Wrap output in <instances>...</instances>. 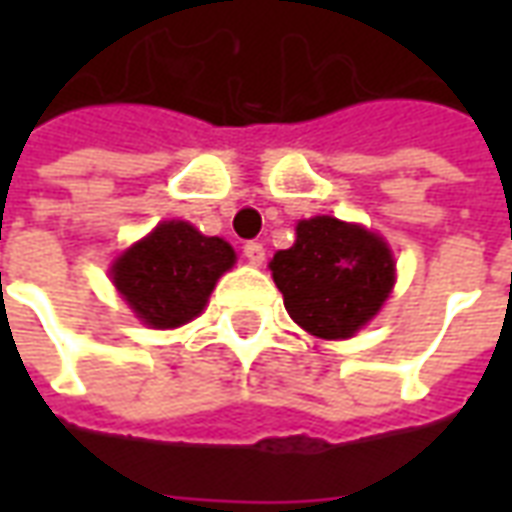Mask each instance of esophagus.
<instances>
[{
    "label": "esophagus",
    "instance_id": "esophagus-1",
    "mask_svg": "<svg viewBox=\"0 0 512 512\" xmlns=\"http://www.w3.org/2000/svg\"><path fill=\"white\" fill-rule=\"evenodd\" d=\"M244 257L252 263V266H263V260H266V249H263V244H257V241H249V244H244Z\"/></svg>",
    "mask_w": 512,
    "mask_h": 512
}]
</instances>
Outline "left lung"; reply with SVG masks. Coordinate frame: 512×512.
Instances as JSON below:
<instances>
[{"mask_svg": "<svg viewBox=\"0 0 512 512\" xmlns=\"http://www.w3.org/2000/svg\"><path fill=\"white\" fill-rule=\"evenodd\" d=\"M285 310L321 340L354 337L395 285V257L381 235L334 216L296 224V244L268 263Z\"/></svg>", "mask_w": 512, "mask_h": 512, "instance_id": "left-lung-1", "label": "left lung"}]
</instances>
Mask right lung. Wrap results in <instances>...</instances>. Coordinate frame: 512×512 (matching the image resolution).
<instances>
[{"instance_id": "add662e5", "label": "right lung", "mask_w": 512, "mask_h": 512, "mask_svg": "<svg viewBox=\"0 0 512 512\" xmlns=\"http://www.w3.org/2000/svg\"><path fill=\"white\" fill-rule=\"evenodd\" d=\"M235 263L233 246L208 238L189 222H161L112 263V282L134 315L150 329L194 321L216 279Z\"/></svg>"}]
</instances>
